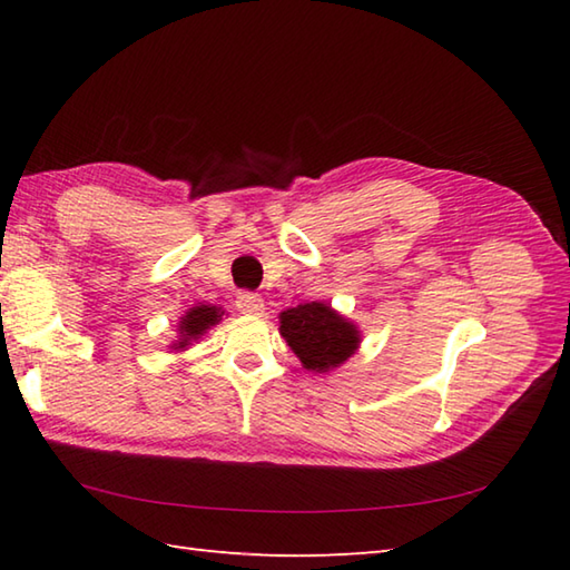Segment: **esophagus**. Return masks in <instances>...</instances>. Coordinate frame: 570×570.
Here are the masks:
<instances>
[{"instance_id": "obj_1", "label": "esophagus", "mask_w": 570, "mask_h": 570, "mask_svg": "<svg viewBox=\"0 0 570 570\" xmlns=\"http://www.w3.org/2000/svg\"><path fill=\"white\" fill-rule=\"evenodd\" d=\"M236 307L243 312V315H263L265 312V299L261 297V295H255V293H240L238 297H236Z\"/></svg>"}]
</instances>
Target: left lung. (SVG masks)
<instances>
[{"label":"left lung","instance_id":"left-lung-1","mask_svg":"<svg viewBox=\"0 0 570 570\" xmlns=\"http://www.w3.org/2000/svg\"><path fill=\"white\" fill-rule=\"evenodd\" d=\"M281 336L312 374H330L350 362L362 344L356 324L327 302H305L281 312Z\"/></svg>","mask_w":570,"mask_h":570}]
</instances>
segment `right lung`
<instances>
[{"instance_id":"1","label":"right lung","mask_w":570,"mask_h":570,"mask_svg":"<svg viewBox=\"0 0 570 570\" xmlns=\"http://www.w3.org/2000/svg\"><path fill=\"white\" fill-rule=\"evenodd\" d=\"M224 317H226V309L218 305H208V302L206 305L199 302V305L189 307L177 322V340L169 344V350L187 352L194 342H199L202 336L212 327H216Z\"/></svg>"}]
</instances>
